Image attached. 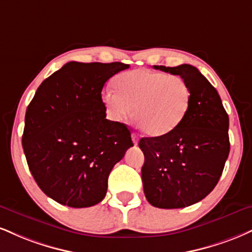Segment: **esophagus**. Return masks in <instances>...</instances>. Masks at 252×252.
<instances>
[{"instance_id": "esophagus-1", "label": "esophagus", "mask_w": 252, "mask_h": 252, "mask_svg": "<svg viewBox=\"0 0 252 252\" xmlns=\"http://www.w3.org/2000/svg\"><path fill=\"white\" fill-rule=\"evenodd\" d=\"M131 138H132V142H134V144H137L138 143V136L136 134H132L131 135Z\"/></svg>"}]
</instances>
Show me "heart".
<instances>
[{"mask_svg": "<svg viewBox=\"0 0 252 252\" xmlns=\"http://www.w3.org/2000/svg\"><path fill=\"white\" fill-rule=\"evenodd\" d=\"M116 93L103 94V103L114 121L135 120L150 137L171 134L184 120L191 103L189 84L178 75L149 69L126 71L115 78Z\"/></svg>", "mask_w": 252, "mask_h": 252, "instance_id": "obj_1", "label": "heart"}]
</instances>
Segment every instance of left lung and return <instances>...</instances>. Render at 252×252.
I'll list each match as a JSON object with an SVG mask.
<instances>
[{
  "label": "left lung",
  "instance_id": "1",
  "mask_svg": "<svg viewBox=\"0 0 252 252\" xmlns=\"http://www.w3.org/2000/svg\"><path fill=\"white\" fill-rule=\"evenodd\" d=\"M155 69L183 78L191 90V103L171 134L139 141L144 195L156 208H186L202 201L220 181L230 151L229 116L217 90L195 66Z\"/></svg>",
  "mask_w": 252,
  "mask_h": 252
}]
</instances>
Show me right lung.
<instances>
[{
	"mask_svg": "<svg viewBox=\"0 0 252 252\" xmlns=\"http://www.w3.org/2000/svg\"><path fill=\"white\" fill-rule=\"evenodd\" d=\"M129 64L68 62L42 82L27 108L22 145L45 195L71 208L105 197L114 165L132 147L126 124L105 118L102 89Z\"/></svg>",
	"mask_w": 252,
	"mask_h": 252,
	"instance_id": "obj_1",
	"label": "right lung"
}]
</instances>
